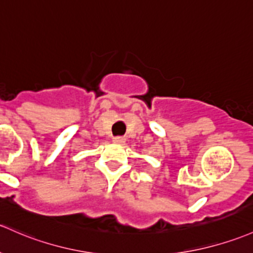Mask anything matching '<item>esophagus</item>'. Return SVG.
<instances>
[{"instance_id": "1", "label": "esophagus", "mask_w": 253, "mask_h": 253, "mask_svg": "<svg viewBox=\"0 0 253 253\" xmlns=\"http://www.w3.org/2000/svg\"><path fill=\"white\" fill-rule=\"evenodd\" d=\"M113 142L115 143V144L121 145V144H124L125 142H126V139H125L124 137H114L113 138Z\"/></svg>"}]
</instances>
